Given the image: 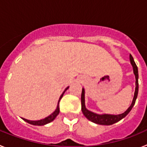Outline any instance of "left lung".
Listing matches in <instances>:
<instances>
[{
  "label": "left lung",
  "instance_id": "left-lung-1",
  "mask_svg": "<svg viewBox=\"0 0 147 147\" xmlns=\"http://www.w3.org/2000/svg\"><path fill=\"white\" fill-rule=\"evenodd\" d=\"M129 61L132 66L133 73H134L135 76H136V90H135L134 97L132 99V102L131 105L128 107L125 112L119 115H112V114H98L96 113H93L90 110H88L85 107V89L82 88L81 96V103H82V111L85 117L90 121L93 122L95 124H101V125H111L116 122L119 121L122 119H124L127 114L130 112V110L134 106L136 103V98L138 96V67L135 62L133 57L132 55H129Z\"/></svg>",
  "mask_w": 147,
  "mask_h": 147
}]
</instances>
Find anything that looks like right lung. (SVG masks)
Instances as JSON below:
<instances>
[{
    "mask_svg": "<svg viewBox=\"0 0 147 147\" xmlns=\"http://www.w3.org/2000/svg\"><path fill=\"white\" fill-rule=\"evenodd\" d=\"M68 88L69 87H67V88H65V90L64 91H63V93H62V95L60 96V97H59V101H58V104H57V108H56V110H54V112L52 113L51 114V115H49V116H47V117H45V119H40V120H37V121H31V120H28V119H23V118H21L23 120H24L25 121H26L27 123H28V124H32V125H35V126H42V125H45V124H49V123H50V122L53 121L55 119V118L58 115H59V101H60L61 98H62V96H63V95H64L65 92L67 90V89H68Z\"/></svg>",
    "mask_w": 147,
    "mask_h": 147,
    "instance_id": "right-lung-1",
    "label": "right lung"
}]
</instances>
